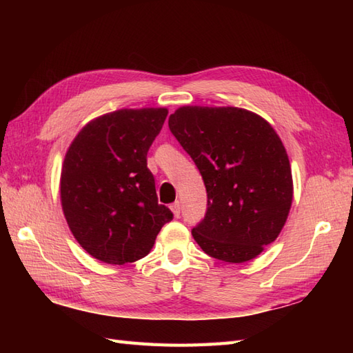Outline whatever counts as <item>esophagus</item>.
Masks as SVG:
<instances>
[{
    "mask_svg": "<svg viewBox=\"0 0 353 353\" xmlns=\"http://www.w3.org/2000/svg\"><path fill=\"white\" fill-rule=\"evenodd\" d=\"M170 208H171L172 214H174V216H181V203H179V201H174V203H172Z\"/></svg>",
    "mask_w": 353,
    "mask_h": 353,
    "instance_id": "esophagus-1",
    "label": "esophagus"
}]
</instances>
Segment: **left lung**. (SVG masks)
<instances>
[{
	"label": "left lung",
	"instance_id": "8db88e82",
	"mask_svg": "<svg viewBox=\"0 0 353 353\" xmlns=\"http://www.w3.org/2000/svg\"><path fill=\"white\" fill-rule=\"evenodd\" d=\"M208 192L192 236L224 262L256 258L281 234L292 201L288 154L264 118L239 108L183 106L168 119Z\"/></svg>",
	"mask_w": 353,
	"mask_h": 353
}]
</instances>
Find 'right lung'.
Here are the masks:
<instances>
[{"label":"right lung","instance_id":"add662e5","mask_svg":"<svg viewBox=\"0 0 353 353\" xmlns=\"http://www.w3.org/2000/svg\"><path fill=\"white\" fill-rule=\"evenodd\" d=\"M167 109H121L86 124L61 176L65 219L79 244L106 264L144 258L172 212L157 203L147 153Z\"/></svg>","mask_w":353,"mask_h":353}]
</instances>
